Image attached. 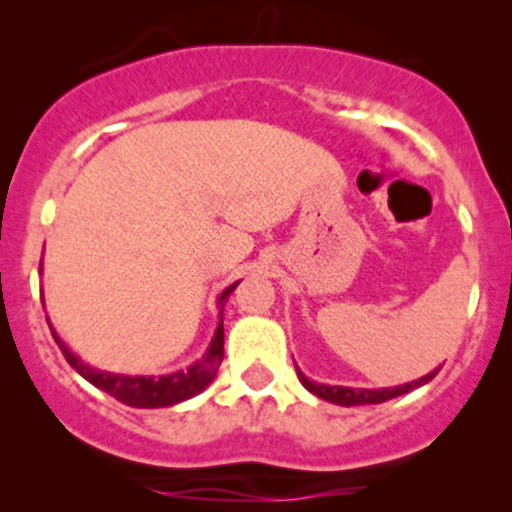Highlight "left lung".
Returning a JSON list of instances; mask_svg holds the SVG:
<instances>
[{"mask_svg": "<svg viewBox=\"0 0 512 512\" xmlns=\"http://www.w3.org/2000/svg\"><path fill=\"white\" fill-rule=\"evenodd\" d=\"M438 375V370H431V373L424 375V378L414 380V383L407 385H397V387H380V390H354V387H330V385H317L313 380H308L305 375L298 370V378L305 385V390H310L313 395H317L320 399H327L332 404H342V407H356V404H380L387 402V399L399 397V395H407L409 390L414 387H421L426 383H431L433 378Z\"/></svg>", "mask_w": 512, "mask_h": 512, "instance_id": "obj_1", "label": "left lung"}]
</instances>
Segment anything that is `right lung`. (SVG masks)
I'll use <instances>...</instances> for the list:
<instances>
[{
    "mask_svg": "<svg viewBox=\"0 0 512 512\" xmlns=\"http://www.w3.org/2000/svg\"><path fill=\"white\" fill-rule=\"evenodd\" d=\"M236 286L238 281L228 286V289L219 296L221 310ZM52 337H55V342L60 346L64 358H67L69 366H72L81 378H86L88 383L96 385L98 390L108 392L110 397L120 399V402L127 404V407H137V409L173 407V404L185 402V399L199 395V392L214 380L216 370H219L221 358H223V320H219V327H216L214 339H211L207 354L199 358L197 363H192L187 370H175V373L158 375V378H154V375H117V373H108V370H96L86 366L79 356H74L72 351H69V346L57 337L55 330H52Z\"/></svg>",
    "mask_w": 512,
    "mask_h": 512,
    "instance_id": "add662e5",
    "label": "right lung"
}]
</instances>
